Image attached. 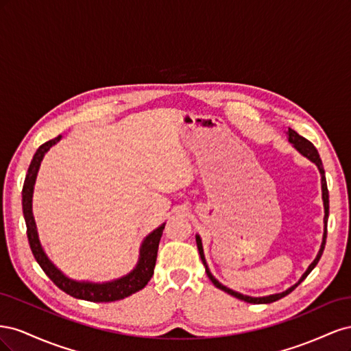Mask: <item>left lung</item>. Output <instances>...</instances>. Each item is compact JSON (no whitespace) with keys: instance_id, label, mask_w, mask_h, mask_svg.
Returning a JSON list of instances; mask_svg holds the SVG:
<instances>
[{"instance_id":"1","label":"left lung","mask_w":351,"mask_h":351,"mask_svg":"<svg viewBox=\"0 0 351 351\" xmlns=\"http://www.w3.org/2000/svg\"><path fill=\"white\" fill-rule=\"evenodd\" d=\"M287 137H289V142L293 145V147H294V149H295L297 152L302 154L304 158L309 159V161L313 162V164L317 167V169H319V173H321V186H322V200H324V210H325V217H324V236H322L321 249H319V252H317L315 261L309 265V268H307V269L304 271V274L302 275V278H300L299 281H297L294 285H291L290 289H287L285 291L277 293V294H269V295H263V297H252V295H246V294L237 293V291H234V290L228 289V287L222 285V284L214 277V275L210 274V271H209V268H208L206 259H205L204 246H202V239H200L199 234H196V244H197V250H199V254H200V259H202V262H204V267H205V269H206V274H208L209 280L212 281V284H214V285L217 287V289H219V290H222V291H226V293L231 294L232 297H237V299H240V300H243V302H247V303H258V304H262V303H263V304H267V303L277 302V300L282 299V297H285L287 294H290V293L295 289V287L299 285V284L307 277V275H309V274L312 272V269L316 267L317 262H319V259H321V256H322V253H324V249H325V243H326V224H328V215H329V196H328L325 169H324V165H322V161H321V156H319V154H317L316 147H315L309 141L304 139V137H302L299 133H295L294 130L289 129V132H287Z\"/></svg>"}]
</instances>
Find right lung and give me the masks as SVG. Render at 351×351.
Returning <instances> with one entry per match:
<instances>
[{"label":"right lung","instance_id":"right-lung-1","mask_svg":"<svg viewBox=\"0 0 351 351\" xmlns=\"http://www.w3.org/2000/svg\"><path fill=\"white\" fill-rule=\"evenodd\" d=\"M60 141H61V136H58V137H56V139H52L38 147V151L34 155V159H32L26 178H25L23 192H22V204H23V215H25V221H26L27 239H29L32 253H34V256H35L36 262L39 263V267L44 269V272L48 275L49 280L54 282L60 290L70 294L71 297H76V299H80V300L95 302V303H104V302L107 303V302L121 300V299H124V297H129V295L134 294L136 291L142 290L143 287L147 284V281L152 278L159 240H161L162 231L165 228V222L159 226L158 228H155L152 232H149V234L143 239V241L141 244L139 261H137L133 271L124 275V277L112 280V281H107V282L76 281V280H71L70 277H67V275L62 271H60L56 265L51 262V259L47 256V253L39 241L36 222L34 218V212H32V197H34V187H35L40 162H42V159H44L45 154Z\"/></svg>","mask_w":351,"mask_h":351}]
</instances>
